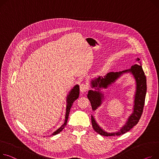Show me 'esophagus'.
I'll return each instance as SVG.
<instances>
[{
    "label": "esophagus",
    "mask_w": 159,
    "mask_h": 159,
    "mask_svg": "<svg viewBox=\"0 0 159 159\" xmlns=\"http://www.w3.org/2000/svg\"><path fill=\"white\" fill-rule=\"evenodd\" d=\"M89 89V86L86 84H82L80 85V90L82 93L86 92Z\"/></svg>",
    "instance_id": "1"
}]
</instances>
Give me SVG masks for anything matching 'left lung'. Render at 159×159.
I'll return each mask as SVG.
<instances>
[{"label": "left lung", "mask_w": 159, "mask_h": 159, "mask_svg": "<svg viewBox=\"0 0 159 159\" xmlns=\"http://www.w3.org/2000/svg\"><path fill=\"white\" fill-rule=\"evenodd\" d=\"M139 60L140 59L139 58L137 59V61ZM129 72L132 74L136 81V92L135 94L133 113L130 115L128 121H126V124L120 130V131L112 133L107 132L102 129L95 121L93 116L91 115V123L93 128L95 132L102 135L114 136L123 135L129 132L139 122L143 114L144 105L147 89L146 78L142 68L141 64L139 62L138 65H133L130 69L119 72H109L104 77V78H100V77H99L96 79L92 80L91 81L92 88H97V89H95L98 91L89 90L88 94V98L90 101L93 110L95 111L102 104V99L103 98V94L100 92V88H107L112 83L114 82L116 79H118L122 74Z\"/></svg>", "instance_id": "left-lung-1"}]
</instances>
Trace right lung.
I'll use <instances>...</instances> for the list:
<instances>
[{
    "instance_id": "obj_1",
    "label": "right lung",
    "mask_w": 159,
    "mask_h": 159,
    "mask_svg": "<svg viewBox=\"0 0 159 159\" xmlns=\"http://www.w3.org/2000/svg\"><path fill=\"white\" fill-rule=\"evenodd\" d=\"M79 96V86L78 85H76L75 86H74L73 88L71 90V91L70 92L69 94L67 96V98H66V116H65V121L64 124H63L59 129H58L56 132H54L52 135H55L57 134H59V132H61L62 129L65 127V126L66 125L67 123V121H68V118L69 116V113L70 111V109L72 106V105L73 103V102H75Z\"/></svg>"
}]
</instances>
